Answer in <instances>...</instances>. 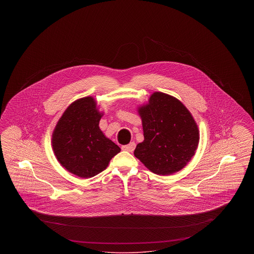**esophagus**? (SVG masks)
Masks as SVG:
<instances>
[{
    "mask_svg": "<svg viewBox=\"0 0 254 254\" xmlns=\"http://www.w3.org/2000/svg\"><path fill=\"white\" fill-rule=\"evenodd\" d=\"M135 143L134 142H131V143H129L128 145H125L122 146V149L123 150H125V151H128V152H132L133 150H134V148H135Z\"/></svg>",
    "mask_w": 254,
    "mask_h": 254,
    "instance_id": "34e87169",
    "label": "esophagus"
}]
</instances>
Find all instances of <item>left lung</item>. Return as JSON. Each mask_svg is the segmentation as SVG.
<instances>
[{
  "mask_svg": "<svg viewBox=\"0 0 254 254\" xmlns=\"http://www.w3.org/2000/svg\"><path fill=\"white\" fill-rule=\"evenodd\" d=\"M144 142L134 155L158 175H170L183 169L195 154L199 130L190 112L174 97L153 93L139 109Z\"/></svg>",
  "mask_w": 254,
  "mask_h": 254,
  "instance_id": "8db88e82",
  "label": "left lung"
}]
</instances>
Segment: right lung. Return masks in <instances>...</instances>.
Here are the masks:
<instances>
[{
  "mask_svg": "<svg viewBox=\"0 0 254 254\" xmlns=\"http://www.w3.org/2000/svg\"><path fill=\"white\" fill-rule=\"evenodd\" d=\"M102 115L92 97L82 98L66 109L54 129L55 156L74 175L95 176L107 169L111 158L121 150L100 129Z\"/></svg>",
  "mask_w": 254,
  "mask_h": 254,
  "instance_id": "obj_1",
  "label": "right lung"
}]
</instances>
